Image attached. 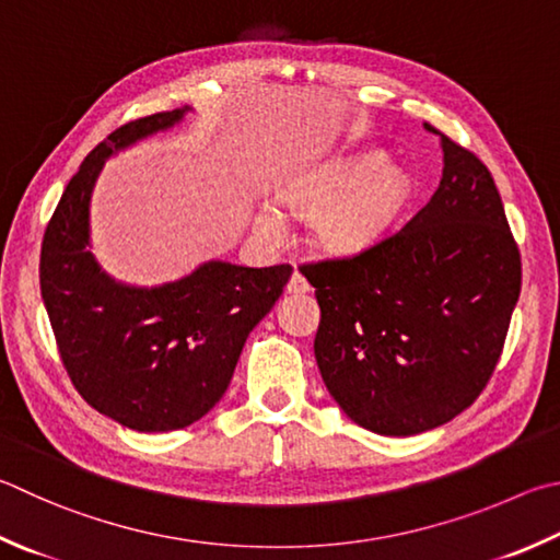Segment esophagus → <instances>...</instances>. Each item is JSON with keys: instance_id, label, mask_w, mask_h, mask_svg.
<instances>
[{"instance_id": "esophagus-1", "label": "esophagus", "mask_w": 560, "mask_h": 560, "mask_svg": "<svg viewBox=\"0 0 560 560\" xmlns=\"http://www.w3.org/2000/svg\"><path fill=\"white\" fill-rule=\"evenodd\" d=\"M287 289H289V293H306V291H311V283L306 281V277H303L301 271H293Z\"/></svg>"}]
</instances>
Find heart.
Returning <instances> with one entry per match:
<instances>
[{"instance_id": "1", "label": "heart", "mask_w": 560, "mask_h": 560, "mask_svg": "<svg viewBox=\"0 0 560 560\" xmlns=\"http://www.w3.org/2000/svg\"><path fill=\"white\" fill-rule=\"evenodd\" d=\"M406 171L386 164L380 151L315 164L293 174L281 188L291 212L315 217V240L330 252H358L377 240L409 200ZM257 230L267 240H281L287 222L271 206L257 212Z\"/></svg>"}]
</instances>
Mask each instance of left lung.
I'll list each match as a JSON object with an SVG mask.
<instances>
[{
    "instance_id": "obj_1",
    "label": "left lung",
    "mask_w": 560,
    "mask_h": 560,
    "mask_svg": "<svg viewBox=\"0 0 560 560\" xmlns=\"http://www.w3.org/2000/svg\"><path fill=\"white\" fill-rule=\"evenodd\" d=\"M435 135L441 186L399 232L354 257L301 267L320 306V377L354 423L380 435L431 431L480 396L522 291L492 174Z\"/></svg>"
}]
</instances>
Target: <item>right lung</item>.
<instances>
[{
	"label": "right lung",
	"instance_id": "right-lung-1",
	"mask_svg": "<svg viewBox=\"0 0 560 560\" xmlns=\"http://www.w3.org/2000/svg\"><path fill=\"white\" fill-rule=\"evenodd\" d=\"M188 109L127 121L100 141L66 186L40 245V296L70 382L93 409L141 433L186 429L222 399L247 335L293 271L212 259L144 289L115 281L93 257L90 196L105 161L178 125Z\"/></svg>",
	"mask_w": 560,
	"mask_h": 560
}]
</instances>
